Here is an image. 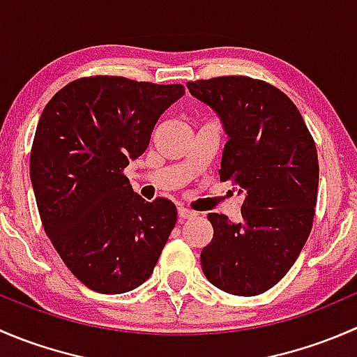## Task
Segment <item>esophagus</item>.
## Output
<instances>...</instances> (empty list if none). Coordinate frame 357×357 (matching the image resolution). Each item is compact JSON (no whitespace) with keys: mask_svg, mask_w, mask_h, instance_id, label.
<instances>
[{"mask_svg":"<svg viewBox=\"0 0 357 357\" xmlns=\"http://www.w3.org/2000/svg\"><path fill=\"white\" fill-rule=\"evenodd\" d=\"M178 215H179V219H193V218H197V212L190 211V208H186V207H178Z\"/></svg>","mask_w":357,"mask_h":357,"instance_id":"obj_1","label":"esophagus"}]
</instances>
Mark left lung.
I'll list each match as a JSON object with an SVG mask.
<instances>
[{
  "mask_svg": "<svg viewBox=\"0 0 357 357\" xmlns=\"http://www.w3.org/2000/svg\"><path fill=\"white\" fill-rule=\"evenodd\" d=\"M219 115L228 142L219 178L243 195L242 219L211 212V243L200 254L214 287L252 297L275 287L301 254L312 228L319 165L314 139L294 102L245 75L188 82Z\"/></svg>",
  "mask_w": 357,
  "mask_h": 357,
  "instance_id": "obj_1",
  "label": "left lung"
}]
</instances>
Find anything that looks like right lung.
<instances>
[{
	"label": "right lung",
	"mask_w": 357,
	"mask_h": 357,
	"mask_svg": "<svg viewBox=\"0 0 357 357\" xmlns=\"http://www.w3.org/2000/svg\"><path fill=\"white\" fill-rule=\"evenodd\" d=\"M183 95L181 84L95 75L68 82L43 110L31 150L43 228L72 275L98 294L146 282L174 228L176 205L143 200L124 169Z\"/></svg>",
	"instance_id": "right-lung-1"
}]
</instances>
